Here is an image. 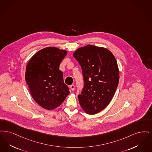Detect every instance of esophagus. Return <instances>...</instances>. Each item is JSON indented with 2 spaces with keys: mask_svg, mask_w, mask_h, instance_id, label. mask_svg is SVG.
Segmentation results:
<instances>
[{
  "mask_svg": "<svg viewBox=\"0 0 152 152\" xmlns=\"http://www.w3.org/2000/svg\"><path fill=\"white\" fill-rule=\"evenodd\" d=\"M70 89L72 90V91H74V89H75V86L74 85H71L70 86Z\"/></svg>",
  "mask_w": 152,
  "mask_h": 152,
  "instance_id": "esophagus-1",
  "label": "esophagus"
}]
</instances>
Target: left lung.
Masks as SVG:
<instances>
[{
	"label": "left lung",
	"mask_w": 152,
	"mask_h": 152,
	"mask_svg": "<svg viewBox=\"0 0 152 152\" xmlns=\"http://www.w3.org/2000/svg\"><path fill=\"white\" fill-rule=\"evenodd\" d=\"M73 56L82 67L84 88L78 96L80 105L94 115L108 105L119 81V70L112 52L103 47L87 45L79 48Z\"/></svg>",
	"instance_id": "1"
}]
</instances>
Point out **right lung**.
Wrapping results in <instances>:
<instances>
[{
	"label": "right lung",
	"instance_id": "add662e5",
	"mask_svg": "<svg viewBox=\"0 0 152 152\" xmlns=\"http://www.w3.org/2000/svg\"><path fill=\"white\" fill-rule=\"evenodd\" d=\"M67 53L65 50L46 47L35 53L26 65V80L31 96L47 110L60 106L70 93L59 69Z\"/></svg>",
	"mask_w": 152,
	"mask_h": 152
}]
</instances>
